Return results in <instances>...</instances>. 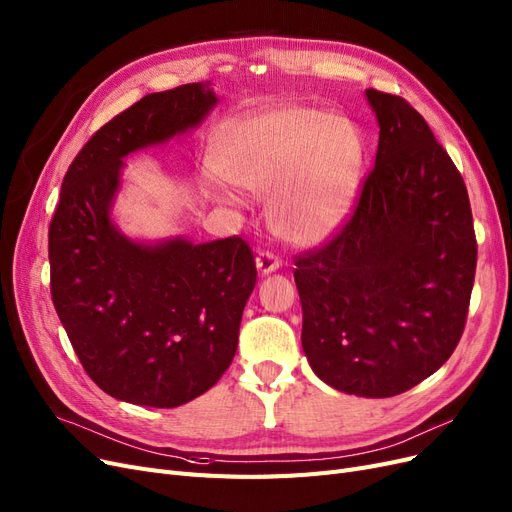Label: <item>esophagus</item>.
I'll list each match as a JSON object with an SVG mask.
<instances>
[{"label": "esophagus", "mask_w": 512, "mask_h": 512, "mask_svg": "<svg viewBox=\"0 0 512 512\" xmlns=\"http://www.w3.org/2000/svg\"><path fill=\"white\" fill-rule=\"evenodd\" d=\"M255 263H257V270H259V274H261V276H263V274H272V272H276V270H278V266H280L278 257H276L272 251H261V253L257 255Z\"/></svg>", "instance_id": "esophagus-1"}]
</instances>
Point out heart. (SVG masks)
Here are the masks:
<instances>
[{
	"label": "heart",
	"mask_w": 512,
	"mask_h": 512,
	"mask_svg": "<svg viewBox=\"0 0 512 512\" xmlns=\"http://www.w3.org/2000/svg\"><path fill=\"white\" fill-rule=\"evenodd\" d=\"M363 141L342 116L310 107H276L227 126L215 145L221 177L253 194H270L272 219L299 244L327 238L356 194ZM213 189L227 196L219 181Z\"/></svg>",
	"instance_id": "heart-1"
}]
</instances>
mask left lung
Here are the masks:
<instances>
[{
  "mask_svg": "<svg viewBox=\"0 0 512 512\" xmlns=\"http://www.w3.org/2000/svg\"><path fill=\"white\" fill-rule=\"evenodd\" d=\"M380 124L375 166L350 219L295 255L301 346L320 380L386 399L456 350L477 270L464 179L403 97L367 90Z\"/></svg>",
  "mask_w": 512,
  "mask_h": 512,
  "instance_id": "left-lung-1",
  "label": "left lung"
}]
</instances>
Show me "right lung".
I'll return each instance as SVG.
<instances>
[{"mask_svg": "<svg viewBox=\"0 0 512 512\" xmlns=\"http://www.w3.org/2000/svg\"><path fill=\"white\" fill-rule=\"evenodd\" d=\"M208 84L147 94L101 126L71 162L48 230L50 293L90 380L113 399L179 407L230 367L257 282L238 236L194 244L126 238L109 213L122 158L198 126Z\"/></svg>", "mask_w": 512, "mask_h": 512, "instance_id": "1", "label": "right lung"}]
</instances>
